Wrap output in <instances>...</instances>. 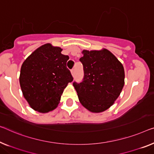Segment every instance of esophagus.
Listing matches in <instances>:
<instances>
[{"mask_svg": "<svg viewBox=\"0 0 154 154\" xmlns=\"http://www.w3.org/2000/svg\"><path fill=\"white\" fill-rule=\"evenodd\" d=\"M70 71H71V73H72V75H75V68H72V69Z\"/></svg>", "mask_w": 154, "mask_h": 154, "instance_id": "1", "label": "esophagus"}]
</instances>
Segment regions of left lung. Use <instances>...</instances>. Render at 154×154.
Masks as SVG:
<instances>
[{
    "label": "left lung",
    "mask_w": 154,
    "mask_h": 154,
    "mask_svg": "<svg viewBox=\"0 0 154 154\" xmlns=\"http://www.w3.org/2000/svg\"><path fill=\"white\" fill-rule=\"evenodd\" d=\"M84 78L73 82L79 102L93 113L104 111L113 104L125 85V70L109 50L82 51Z\"/></svg>",
    "instance_id": "1"
}]
</instances>
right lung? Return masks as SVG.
<instances>
[{
    "label": "right lung",
    "mask_w": 154,
    "mask_h": 154,
    "mask_svg": "<svg viewBox=\"0 0 154 154\" xmlns=\"http://www.w3.org/2000/svg\"><path fill=\"white\" fill-rule=\"evenodd\" d=\"M50 43L41 45L23 63L19 77L25 99L32 109L48 113L57 106L73 77L66 66L68 55Z\"/></svg>",
    "instance_id": "obj_1"
}]
</instances>
